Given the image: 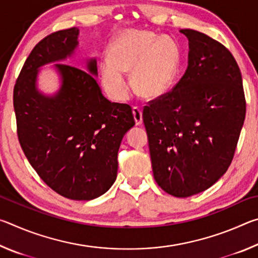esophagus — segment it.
Instances as JSON below:
<instances>
[{
    "mask_svg": "<svg viewBox=\"0 0 258 258\" xmlns=\"http://www.w3.org/2000/svg\"><path fill=\"white\" fill-rule=\"evenodd\" d=\"M133 116L135 119V124L140 125L142 123V110L139 107H133Z\"/></svg>",
    "mask_w": 258,
    "mask_h": 258,
    "instance_id": "esophagus-1",
    "label": "esophagus"
}]
</instances>
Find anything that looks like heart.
<instances>
[{
	"label": "heart",
	"instance_id": "b5f03b06",
	"mask_svg": "<svg viewBox=\"0 0 258 258\" xmlns=\"http://www.w3.org/2000/svg\"><path fill=\"white\" fill-rule=\"evenodd\" d=\"M178 66L180 51L172 38L158 37L149 30L127 29L109 45L108 60L100 67V77L109 97L124 101L130 91L124 73L132 72L134 92L142 98L156 99L171 90Z\"/></svg>",
	"mask_w": 258,
	"mask_h": 258
}]
</instances>
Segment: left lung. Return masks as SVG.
Here are the masks:
<instances>
[{
  "label": "left lung",
  "mask_w": 258,
  "mask_h": 258,
  "mask_svg": "<svg viewBox=\"0 0 258 258\" xmlns=\"http://www.w3.org/2000/svg\"><path fill=\"white\" fill-rule=\"evenodd\" d=\"M189 64L177 84L142 112L155 181L186 198L228 171L246 116L242 77L232 53L214 38L182 29Z\"/></svg>",
  "instance_id": "obj_1"
}]
</instances>
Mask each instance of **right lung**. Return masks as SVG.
<instances>
[{
    "instance_id": "1",
    "label": "right lung",
    "mask_w": 258,
    "mask_h": 258,
    "mask_svg": "<svg viewBox=\"0 0 258 258\" xmlns=\"http://www.w3.org/2000/svg\"><path fill=\"white\" fill-rule=\"evenodd\" d=\"M77 35L76 27L58 30L34 46L16 81L14 108L21 149L38 176L64 198L92 200L115 182L121 139L135 120L130 104L103 97L94 59L89 72L58 63L59 93H38L37 68L71 55Z\"/></svg>"
}]
</instances>
